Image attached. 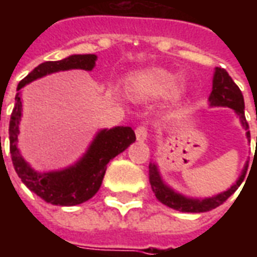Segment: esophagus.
<instances>
[{
    "label": "esophagus",
    "instance_id": "obj_1",
    "mask_svg": "<svg viewBox=\"0 0 257 257\" xmlns=\"http://www.w3.org/2000/svg\"><path fill=\"white\" fill-rule=\"evenodd\" d=\"M135 135H136V139L139 142H145L147 139V135H149V129L146 125H139L138 128L135 129Z\"/></svg>",
    "mask_w": 257,
    "mask_h": 257
}]
</instances>
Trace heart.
Segmentation results:
<instances>
[{"label": "heart", "instance_id": "heart-1", "mask_svg": "<svg viewBox=\"0 0 257 257\" xmlns=\"http://www.w3.org/2000/svg\"><path fill=\"white\" fill-rule=\"evenodd\" d=\"M173 78L162 68H147L129 74L121 84L126 97L135 101H146L168 95L172 89ZM175 89L172 90V95Z\"/></svg>", "mask_w": 257, "mask_h": 257}]
</instances>
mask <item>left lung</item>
<instances>
[{"label": "left lung", "instance_id": "1", "mask_svg": "<svg viewBox=\"0 0 257 257\" xmlns=\"http://www.w3.org/2000/svg\"><path fill=\"white\" fill-rule=\"evenodd\" d=\"M209 101L210 106H227L232 108L239 115V119L242 122L243 128L248 131L249 125L246 122V118H245V104H243L242 92L238 88V85L232 81V78L228 75V73H227L224 68L216 67L215 77H213V89L210 92ZM246 136H248V139L250 138V132L249 131L246 132ZM246 169H248V165L245 167L242 175L237 180V183L231 186V189H228L227 191L219 194L216 197L205 199L186 198L183 195L175 193L173 190L167 187L165 184L162 183L161 178H160V173L157 171V167L154 164L149 165V178H150V184L151 187H153V191L156 194L158 201H161L162 204L167 205L169 208H172V209L180 210V212L199 213V212H206V210L215 209L217 206H220L223 202H226L227 199L230 198L232 194L237 191L238 187L241 186L242 180L245 179V175H246Z\"/></svg>", "mask_w": 257, "mask_h": 257}]
</instances>
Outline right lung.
<instances>
[{
	"mask_svg": "<svg viewBox=\"0 0 257 257\" xmlns=\"http://www.w3.org/2000/svg\"><path fill=\"white\" fill-rule=\"evenodd\" d=\"M95 55H73L58 62L41 63L20 81L18 90L34 79L62 70L81 68L89 71L95 66ZM20 117L22 100L18 92L15 96V107L9 121V151L15 171L27 189H30L48 204L59 206H73L92 198L100 189L110 160L122 153L136 140L135 132L129 126H117L108 131L104 129L97 134L88 153L74 167L60 172L37 173L22 158L18 149Z\"/></svg>",
	"mask_w": 257,
	"mask_h": 257,
	"instance_id": "1",
	"label": "right lung"
}]
</instances>
